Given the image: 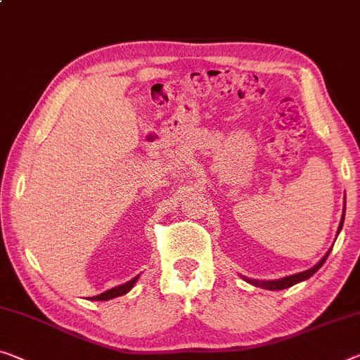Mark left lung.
Listing matches in <instances>:
<instances>
[{
	"label": "left lung",
	"mask_w": 360,
	"mask_h": 360,
	"mask_svg": "<svg viewBox=\"0 0 360 360\" xmlns=\"http://www.w3.org/2000/svg\"><path fill=\"white\" fill-rule=\"evenodd\" d=\"M342 222H345V214H342V217H341V224H340L338 233H340L341 229H342ZM330 251H331V250H330ZM330 251H328L327 254H325V256H323L322 259H320V262H319L317 265H314V267L309 269V270H304V272H301V274H295V275L285 276V278L272 280V281H259V280H251V278H245V280L248 281V283H251V285H254V286H261V288H264V290H274V291H275V290L290 288V286L300 283V281H302V280H307L309 276H312L315 272H317V270L323 265V262L327 261Z\"/></svg>",
	"instance_id": "obj_1"
}]
</instances>
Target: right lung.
I'll return each mask as SVG.
<instances>
[{
    "label": "right lung",
    "mask_w": 360,
    "mask_h": 360,
    "mask_svg": "<svg viewBox=\"0 0 360 360\" xmlns=\"http://www.w3.org/2000/svg\"><path fill=\"white\" fill-rule=\"evenodd\" d=\"M136 280H138V276H135L134 280L127 281L125 285L115 286V288H112V290H108L106 292H101V295L93 296L91 300H93V301H109V300H112V297L122 296V295H125V292H129L131 288H134V285L136 283Z\"/></svg>",
    "instance_id": "add662e5"
}]
</instances>
